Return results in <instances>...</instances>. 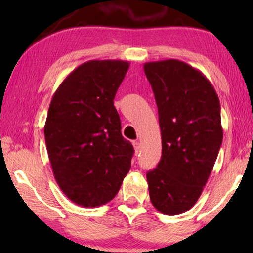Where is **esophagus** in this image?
<instances>
[{
	"label": "esophagus",
	"instance_id": "esophagus-1",
	"mask_svg": "<svg viewBox=\"0 0 253 253\" xmlns=\"http://www.w3.org/2000/svg\"><path fill=\"white\" fill-rule=\"evenodd\" d=\"M132 145H133L134 152H136V153H138V152H139V150H140V144H139V141L134 140L133 143H132Z\"/></svg>",
	"mask_w": 253,
	"mask_h": 253
}]
</instances>
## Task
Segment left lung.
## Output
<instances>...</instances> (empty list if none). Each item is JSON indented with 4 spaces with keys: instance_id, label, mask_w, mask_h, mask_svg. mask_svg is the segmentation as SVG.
<instances>
[{
    "instance_id": "8db88e82",
    "label": "left lung",
    "mask_w": 253,
    "mask_h": 253,
    "mask_svg": "<svg viewBox=\"0 0 253 253\" xmlns=\"http://www.w3.org/2000/svg\"><path fill=\"white\" fill-rule=\"evenodd\" d=\"M159 112L162 155L148 171L153 206L166 215L189 211L213 170L223 131L220 100L211 82L185 62L144 64Z\"/></svg>"
}]
</instances>
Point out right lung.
Masks as SVG:
<instances>
[{"instance_id":"add662e5","label":"right lung","mask_w":253,"mask_h":253,"mask_svg":"<svg viewBox=\"0 0 253 253\" xmlns=\"http://www.w3.org/2000/svg\"><path fill=\"white\" fill-rule=\"evenodd\" d=\"M130 63L85 62L67 76L51 99L44 139L62 192L83 207L110 202L131 168L133 146L121 133L114 98Z\"/></svg>"}]
</instances>
